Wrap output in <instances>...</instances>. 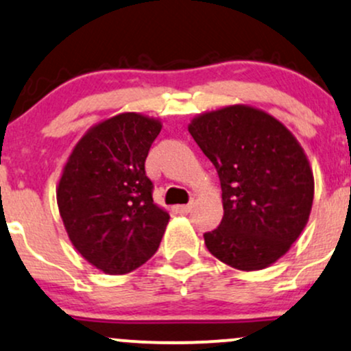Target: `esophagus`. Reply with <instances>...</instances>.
<instances>
[{
  "instance_id": "esophagus-1",
  "label": "esophagus",
  "mask_w": 351,
  "mask_h": 351,
  "mask_svg": "<svg viewBox=\"0 0 351 351\" xmlns=\"http://www.w3.org/2000/svg\"><path fill=\"white\" fill-rule=\"evenodd\" d=\"M193 209V204H183V206H176V210H178L180 214H188L189 210Z\"/></svg>"
}]
</instances>
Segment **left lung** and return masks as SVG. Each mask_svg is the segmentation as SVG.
Segmentation results:
<instances>
[{
  "label": "left lung",
  "mask_w": 351,
  "mask_h": 351,
  "mask_svg": "<svg viewBox=\"0 0 351 351\" xmlns=\"http://www.w3.org/2000/svg\"><path fill=\"white\" fill-rule=\"evenodd\" d=\"M188 130L222 188L223 217L204 234L206 247L242 271L269 267L309 221L314 175L302 147L280 121L243 104L199 114Z\"/></svg>",
  "instance_id": "left-lung-1"
}]
</instances>
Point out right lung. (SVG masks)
<instances>
[{"label": "right lung", "mask_w": 351, "mask_h": 351, "mask_svg": "<svg viewBox=\"0 0 351 351\" xmlns=\"http://www.w3.org/2000/svg\"><path fill=\"white\" fill-rule=\"evenodd\" d=\"M158 119L122 112L91 128L63 167L57 204L70 242L108 274H125L155 255L170 221L152 197L145 158Z\"/></svg>", "instance_id": "obj_1"}]
</instances>
